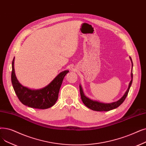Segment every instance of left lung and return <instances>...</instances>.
Masks as SVG:
<instances>
[{
	"mask_svg": "<svg viewBox=\"0 0 146 146\" xmlns=\"http://www.w3.org/2000/svg\"><path fill=\"white\" fill-rule=\"evenodd\" d=\"M130 59H131V61L132 62V72H131V80L129 82L128 90H126V91L125 92V93L123 96V97L120 99H119L118 101H116V102H113V103H103L98 102V101H97L92 100L89 98L86 97L85 96L84 93L83 92V90H82V86L80 85H79L80 93V97H81L82 101V102L84 103V104L87 107H88L89 109H91L92 110H94V111H110L111 110H113V109H115L117 108V107H118L119 106H120L123 103L124 100H125V98H126V97H127V96H128V94L129 92V89H130V87L131 86L132 82V78H133L132 66H133V64H132V59H131V57H130Z\"/></svg>",
	"mask_w": 146,
	"mask_h": 146,
	"instance_id": "1",
	"label": "left lung"
}]
</instances>
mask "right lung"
Masks as SVG:
<instances>
[{"label": "right lung", "mask_w": 146, "mask_h": 146, "mask_svg": "<svg viewBox=\"0 0 146 146\" xmlns=\"http://www.w3.org/2000/svg\"><path fill=\"white\" fill-rule=\"evenodd\" d=\"M14 64V58L12 62L11 81L19 100L23 104L35 109H46L53 106L58 100V93L63 79L68 70L61 72L45 88L34 90L23 86L18 82L15 74Z\"/></svg>", "instance_id": "obj_1"}]
</instances>
